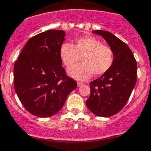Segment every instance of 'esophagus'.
<instances>
[{
  "instance_id": "esophagus-1",
  "label": "esophagus",
  "mask_w": 151,
  "mask_h": 151,
  "mask_svg": "<svg viewBox=\"0 0 151 151\" xmlns=\"http://www.w3.org/2000/svg\"><path fill=\"white\" fill-rule=\"evenodd\" d=\"M82 85H83V83H82V82H77V86H78V87L82 86Z\"/></svg>"
}]
</instances>
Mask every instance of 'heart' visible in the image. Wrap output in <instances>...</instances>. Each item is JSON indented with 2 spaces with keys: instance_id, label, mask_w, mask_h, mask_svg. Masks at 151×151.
Segmentation results:
<instances>
[{
  "instance_id": "heart-1",
  "label": "heart",
  "mask_w": 151,
  "mask_h": 151,
  "mask_svg": "<svg viewBox=\"0 0 151 151\" xmlns=\"http://www.w3.org/2000/svg\"><path fill=\"white\" fill-rule=\"evenodd\" d=\"M82 57L83 63L70 68L68 74L78 80H85L93 74L102 75L107 72L114 63V52L99 40L91 36H84L76 40L73 46L64 43L60 49V57L66 67H71Z\"/></svg>"
}]
</instances>
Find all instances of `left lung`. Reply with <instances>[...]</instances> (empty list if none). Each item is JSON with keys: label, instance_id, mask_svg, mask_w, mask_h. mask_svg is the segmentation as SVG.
Masks as SVG:
<instances>
[{"label": "left lung", "instance_id": "obj_1", "mask_svg": "<svg viewBox=\"0 0 151 151\" xmlns=\"http://www.w3.org/2000/svg\"><path fill=\"white\" fill-rule=\"evenodd\" d=\"M114 52L111 69L90 83V96L86 101L89 110L95 115L109 117L123 109L137 82V62L126 43L112 33L96 30Z\"/></svg>", "mask_w": 151, "mask_h": 151}]
</instances>
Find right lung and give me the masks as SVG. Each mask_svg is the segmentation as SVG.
I'll return each instance as SVG.
<instances>
[{"mask_svg":"<svg viewBox=\"0 0 151 151\" xmlns=\"http://www.w3.org/2000/svg\"><path fill=\"white\" fill-rule=\"evenodd\" d=\"M65 33L50 29L31 37L14 67V89L27 111L45 118L58 113L77 82L66 76L60 49Z\"/></svg>","mask_w":151,"mask_h":151,"instance_id":"add662e5","label":"right lung"}]
</instances>
